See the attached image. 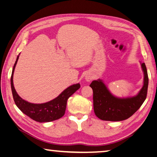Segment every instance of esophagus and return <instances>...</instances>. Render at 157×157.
I'll return each instance as SVG.
<instances>
[{
    "mask_svg": "<svg viewBox=\"0 0 157 157\" xmlns=\"http://www.w3.org/2000/svg\"><path fill=\"white\" fill-rule=\"evenodd\" d=\"M92 79H93V77L88 76V75H86V80L87 82H90L91 80H92Z\"/></svg>",
    "mask_w": 157,
    "mask_h": 157,
    "instance_id": "1",
    "label": "esophagus"
}]
</instances>
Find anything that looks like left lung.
<instances>
[{
  "mask_svg": "<svg viewBox=\"0 0 157 157\" xmlns=\"http://www.w3.org/2000/svg\"><path fill=\"white\" fill-rule=\"evenodd\" d=\"M144 73V86L138 95L132 98H118L113 96L101 79L90 84L93 92V108L96 116L101 120L119 121L132 116L146 100L148 76L145 63L141 64Z\"/></svg>",
  "mask_w": 157,
  "mask_h": 157,
  "instance_id": "obj_1",
  "label": "left lung"
}]
</instances>
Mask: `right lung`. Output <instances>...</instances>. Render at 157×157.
I'll return each instance as SVG.
<instances>
[{
  "label": "right lung",
  "mask_w": 157,
  "mask_h": 157,
  "mask_svg": "<svg viewBox=\"0 0 157 157\" xmlns=\"http://www.w3.org/2000/svg\"><path fill=\"white\" fill-rule=\"evenodd\" d=\"M19 58L18 56L13 65L11 76V87L14 102L20 110L33 120L40 122H49L63 117L66 110L67 100L73 94L80 88V84H76L68 87L60 95L53 100L44 104H32L22 99L14 88L13 75L16 65Z\"/></svg>",
  "instance_id": "add662e5"
}]
</instances>
